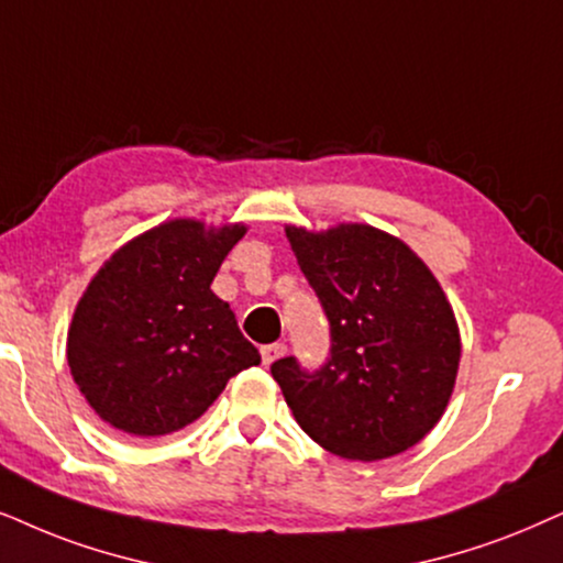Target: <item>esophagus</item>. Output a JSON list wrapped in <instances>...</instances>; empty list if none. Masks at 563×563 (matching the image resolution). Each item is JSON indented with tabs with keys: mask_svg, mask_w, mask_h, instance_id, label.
<instances>
[{
	"mask_svg": "<svg viewBox=\"0 0 563 563\" xmlns=\"http://www.w3.org/2000/svg\"><path fill=\"white\" fill-rule=\"evenodd\" d=\"M287 354V346L284 344H268L261 349V356H264V364H274L276 360H282V356Z\"/></svg>",
	"mask_w": 563,
	"mask_h": 563,
	"instance_id": "1",
	"label": "esophagus"
}]
</instances>
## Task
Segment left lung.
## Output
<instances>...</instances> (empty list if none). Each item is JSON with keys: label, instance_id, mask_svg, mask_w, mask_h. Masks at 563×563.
Masks as SVG:
<instances>
[{"label": "left lung", "instance_id": "obj_1", "mask_svg": "<svg viewBox=\"0 0 563 563\" xmlns=\"http://www.w3.org/2000/svg\"><path fill=\"white\" fill-rule=\"evenodd\" d=\"M287 238L331 325L320 369H302L295 356L272 364L297 424L362 463L413 448L442 419L460 364L440 282L404 240L369 224L287 228Z\"/></svg>", "mask_w": 563, "mask_h": 563}]
</instances>
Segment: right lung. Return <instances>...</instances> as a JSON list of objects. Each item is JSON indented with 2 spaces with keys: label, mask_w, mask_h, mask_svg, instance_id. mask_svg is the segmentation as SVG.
<instances>
[{
  "label": "right lung",
  "mask_w": 563,
  "mask_h": 563,
  "mask_svg": "<svg viewBox=\"0 0 563 563\" xmlns=\"http://www.w3.org/2000/svg\"><path fill=\"white\" fill-rule=\"evenodd\" d=\"M245 224L173 219L119 247L87 284L67 362L95 413L159 437L199 419L230 377L261 362L211 282Z\"/></svg>",
  "instance_id": "right-lung-1"
}]
</instances>
